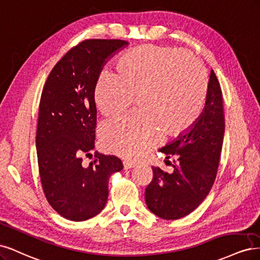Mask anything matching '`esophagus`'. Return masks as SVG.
<instances>
[{
  "instance_id": "obj_1",
  "label": "esophagus",
  "mask_w": 260,
  "mask_h": 260,
  "mask_svg": "<svg viewBox=\"0 0 260 260\" xmlns=\"http://www.w3.org/2000/svg\"><path fill=\"white\" fill-rule=\"evenodd\" d=\"M123 166H124V170H131V169H134V167L136 166V164L133 162H128V161H124Z\"/></svg>"
}]
</instances>
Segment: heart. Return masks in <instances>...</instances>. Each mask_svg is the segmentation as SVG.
Returning a JSON list of instances; mask_svg holds the SVG:
<instances>
[{
  "label": "heart",
  "instance_id": "obj_1",
  "mask_svg": "<svg viewBox=\"0 0 260 260\" xmlns=\"http://www.w3.org/2000/svg\"><path fill=\"white\" fill-rule=\"evenodd\" d=\"M207 88L203 64L186 51L149 44L125 52L115 61L114 74L97 79L95 102L104 116L116 119L136 99L140 114L104 124L103 147L127 160H140L163 141L161 128L176 136L197 122Z\"/></svg>",
  "mask_w": 260,
  "mask_h": 260
}]
</instances>
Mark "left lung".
<instances>
[{
	"instance_id": "left-lung-1",
	"label": "left lung",
	"mask_w": 260,
	"mask_h": 260,
	"mask_svg": "<svg viewBox=\"0 0 260 260\" xmlns=\"http://www.w3.org/2000/svg\"><path fill=\"white\" fill-rule=\"evenodd\" d=\"M224 134L222 93L214 71L208 81L206 102L197 122L160 151L178 157L174 172L152 167L146 188L148 208L163 219L175 220L193 212L211 191L218 169Z\"/></svg>"
}]
</instances>
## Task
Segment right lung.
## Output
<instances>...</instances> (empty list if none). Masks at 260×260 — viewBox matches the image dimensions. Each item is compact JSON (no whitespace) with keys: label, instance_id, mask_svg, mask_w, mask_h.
Masks as SVG:
<instances>
[{"label":"right lung","instance_id":"right-lung-1","mask_svg":"<svg viewBox=\"0 0 260 260\" xmlns=\"http://www.w3.org/2000/svg\"><path fill=\"white\" fill-rule=\"evenodd\" d=\"M122 40H86L56 63L42 91L37 154L42 187L48 203L72 221L87 220L103 211L110 176L123 170L114 155L95 152L97 109L95 86L104 66L127 46Z\"/></svg>","mask_w":260,"mask_h":260}]
</instances>
